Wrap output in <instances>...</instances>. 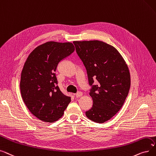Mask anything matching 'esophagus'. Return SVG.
<instances>
[{
	"instance_id": "34e87169",
	"label": "esophagus",
	"mask_w": 156,
	"mask_h": 156,
	"mask_svg": "<svg viewBox=\"0 0 156 156\" xmlns=\"http://www.w3.org/2000/svg\"><path fill=\"white\" fill-rule=\"evenodd\" d=\"M82 95H83V93L80 92V91H79V92H77V93L76 94V96L77 98L80 97V96H81Z\"/></svg>"
}]
</instances>
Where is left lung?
I'll use <instances>...</instances> for the list:
<instances>
[{
	"instance_id": "1",
	"label": "left lung",
	"mask_w": 156,
	"mask_h": 156,
	"mask_svg": "<svg viewBox=\"0 0 156 156\" xmlns=\"http://www.w3.org/2000/svg\"><path fill=\"white\" fill-rule=\"evenodd\" d=\"M76 52L85 66L93 106L86 112L90 120L103 123L122 107L131 85L127 64L112 46L100 41H73ZM98 84H93L94 79Z\"/></svg>"
}]
</instances>
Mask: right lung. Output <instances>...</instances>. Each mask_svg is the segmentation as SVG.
Segmentation results:
<instances>
[{"mask_svg": "<svg viewBox=\"0 0 156 156\" xmlns=\"http://www.w3.org/2000/svg\"><path fill=\"white\" fill-rule=\"evenodd\" d=\"M74 50L71 42H48L34 49L24 64L20 80L22 98L30 112L41 121H56L71 101L57 85L55 72L58 63Z\"/></svg>", "mask_w": 156, "mask_h": 156, "instance_id": "add662e5", "label": "right lung"}]
</instances>
